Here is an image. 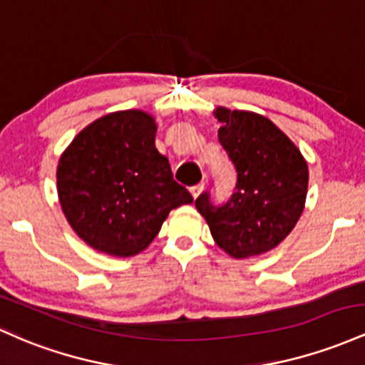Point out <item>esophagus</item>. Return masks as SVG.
I'll return each mask as SVG.
<instances>
[{"instance_id": "1", "label": "esophagus", "mask_w": 365, "mask_h": 365, "mask_svg": "<svg viewBox=\"0 0 365 365\" xmlns=\"http://www.w3.org/2000/svg\"><path fill=\"white\" fill-rule=\"evenodd\" d=\"M203 187H205V182H200V184H195V186H191V187H190L191 196H193L195 200L198 198L200 193H202V191H203Z\"/></svg>"}]
</instances>
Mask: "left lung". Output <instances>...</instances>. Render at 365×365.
Instances as JSON below:
<instances>
[{
  "instance_id": "1",
  "label": "left lung",
  "mask_w": 365,
  "mask_h": 365,
  "mask_svg": "<svg viewBox=\"0 0 365 365\" xmlns=\"http://www.w3.org/2000/svg\"><path fill=\"white\" fill-rule=\"evenodd\" d=\"M220 146L235 165L231 200L214 207L208 193L196 200L217 247L232 259L271 252L293 231L305 208L309 165L298 146L260 113L217 106Z\"/></svg>"
}]
</instances>
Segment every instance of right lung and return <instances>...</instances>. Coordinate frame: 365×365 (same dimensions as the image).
I'll return each mask as SVG.
<instances>
[{"instance_id":"add662e5","label":"right lung","mask_w":365,"mask_h":365,"mask_svg":"<svg viewBox=\"0 0 365 365\" xmlns=\"http://www.w3.org/2000/svg\"><path fill=\"white\" fill-rule=\"evenodd\" d=\"M157 122L143 110L96 118L56 167L63 215L88 247L112 257L148 248L170 210L193 202L155 146Z\"/></svg>"}]
</instances>
